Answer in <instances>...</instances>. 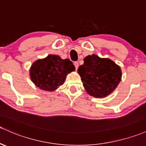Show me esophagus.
Listing matches in <instances>:
<instances>
[{"instance_id":"1","label":"esophagus","mask_w":146,"mask_h":146,"mask_svg":"<svg viewBox=\"0 0 146 146\" xmlns=\"http://www.w3.org/2000/svg\"><path fill=\"white\" fill-rule=\"evenodd\" d=\"M74 65L76 70H77L78 67H79V62H74Z\"/></svg>"}]
</instances>
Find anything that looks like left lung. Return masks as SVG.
<instances>
[{"label":"left lung","mask_w":146,"mask_h":146,"mask_svg":"<svg viewBox=\"0 0 146 146\" xmlns=\"http://www.w3.org/2000/svg\"><path fill=\"white\" fill-rule=\"evenodd\" d=\"M84 61L78 73L86 92L98 98L110 95L121 81L120 67L110 59L101 58L95 54L86 56Z\"/></svg>","instance_id":"8db88e82"}]
</instances>
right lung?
<instances>
[{"mask_svg":"<svg viewBox=\"0 0 146 146\" xmlns=\"http://www.w3.org/2000/svg\"><path fill=\"white\" fill-rule=\"evenodd\" d=\"M75 70L70 59H61L59 56L48 55L36 60L30 69V76L35 85L46 91H54L65 82L67 74Z\"/></svg>","mask_w":146,"mask_h":146,"instance_id":"add662e5","label":"right lung"}]
</instances>
